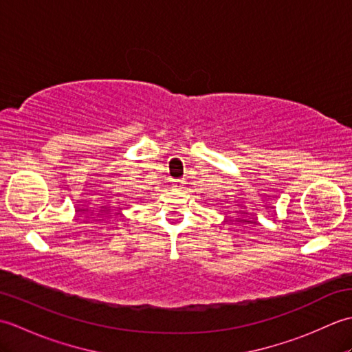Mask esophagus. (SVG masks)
<instances>
[{"instance_id":"1","label":"esophagus","mask_w":352,"mask_h":352,"mask_svg":"<svg viewBox=\"0 0 352 352\" xmlns=\"http://www.w3.org/2000/svg\"><path fill=\"white\" fill-rule=\"evenodd\" d=\"M177 184H183V180H175Z\"/></svg>"}]
</instances>
